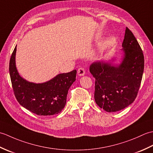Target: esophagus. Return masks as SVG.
Masks as SVG:
<instances>
[{
  "label": "esophagus",
  "mask_w": 153,
  "mask_h": 153,
  "mask_svg": "<svg viewBox=\"0 0 153 153\" xmlns=\"http://www.w3.org/2000/svg\"><path fill=\"white\" fill-rule=\"evenodd\" d=\"M77 74L79 76H84L85 74V69H84L83 68H79L78 70H77Z\"/></svg>",
  "instance_id": "34e87169"
}]
</instances>
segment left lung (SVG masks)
I'll list each match as a JSON object with an SVG mask.
<instances>
[{
  "label": "left lung",
  "mask_w": 153,
  "mask_h": 153,
  "mask_svg": "<svg viewBox=\"0 0 153 153\" xmlns=\"http://www.w3.org/2000/svg\"><path fill=\"white\" fill-rule=\"evenodd\" d=\"M122 47L124 58L118 66L99 62L92 64L89 68L95 78V102L100 108L108 112L121 110L134 101L143 74V51L128 27Z\"/></svg>",
  "instance_id": "1"
}]
</instances>
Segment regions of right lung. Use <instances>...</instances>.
I'll return each mask as SVG.
<instances>
[{
  "instance_id": "right-lung-1",
  "label": "right lung",
  "mask_w": 153,
  "mask_h": 153,
  "mask_svg": "<svg viewBox=\"0 0 153 153\" xmlns=\"http://www.w3.org/2000/svg\"><path fill=\"white\" fill-rule=\"evenodd\" d=\"M16 46L12 54L9 71L16 99L25 108L39 116L57 114L66 102L68 91L75 82L77 71L58 74L43 83L28 82L19 76L16 67Z\"/></svg>"
}]
</instances>
